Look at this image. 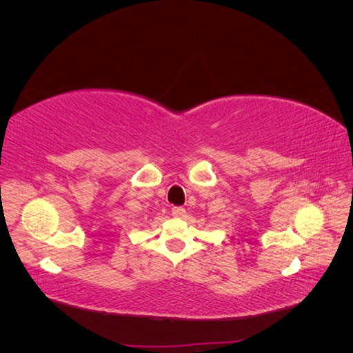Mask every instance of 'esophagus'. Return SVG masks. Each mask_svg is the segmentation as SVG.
I'll use <instances>...</instances> for the list:
<instances>
[{
  "instance_id": "obj_1",
  "label": "esophagus",
  "mask_w": 353,
  "mask_h": 353,
  "mask_svg": "<svg viewBox=\"0 0 353 353\" xmlns=\"http://www.w3.org/2000/svg\"><path fill=\"white\" fill-rule=\"evenodd\" d=\"M170 213H172V216H175V218H184L185 209L181 208V206H174L172 210H170Z\"/></svg>"
}]
</instances>
